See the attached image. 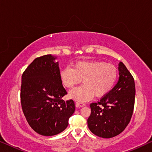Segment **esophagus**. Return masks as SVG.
I'll list each match as a JSON object with an SVG mask.
<instances>
[{"label":"esophagus","mask_w":152,"mask_h":152,"mask_svg":"<svg viewBox=\"0 0 152 152\" xmlns=\"http://www.w3.org/2000/svg\"><path fill=\"white\" fill-rule=\"evenodd\" d=\"M86 105L84 103H81V102H76V107L77 108H80V107H83Z\"/></svg>","instance_id":"obj_1"}]
</instances>
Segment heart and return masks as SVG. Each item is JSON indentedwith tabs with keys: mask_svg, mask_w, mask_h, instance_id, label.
Masks as SVG:
<instances>
[{
	"mask_svg": "<svg viewBox=\"0 0 152 152\" xmlns=\"http://www.w3.org/2000/svg\"><path fill=\"white\" fill-rule=\"evenodd\" d=\"M62 84L72 88L80 84L83 85L70 91L69 96L79 102L88 100L94 96L99 97L109 92L118 77L115 66L99 61L75 62L72 68H64L60 71Z\"/></svg>",
	"mask_w": 152,
	"mask_h": 152,
	"instance_id": "obj_1",
	"label": "heart"
}]
</instances>
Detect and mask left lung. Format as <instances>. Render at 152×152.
<instances>
[{"instance_id": "obj_1", "label": "left lung", "mask_w": 152, "mask_h": 152, "mask_svg": "<svg viewBox=\"0 0 152 152\" xmlns=\"http://www.w3.org/2000/svg\"><path fill=\"white\" fill-rule=\"evenodd\" d=\"M119 80L115 86L97 102L91 103L87 120L93 134L110 138L122 133L129 123L134 111V79L122 62L118 65Z\"/></svg>"}]
</instances>
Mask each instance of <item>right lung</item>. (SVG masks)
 Here are the masks:
<instances>
[{"label":"right lung","instance_id":"1","mask_svg":"<svg viewBox=\"0 0 152 152\" xmlns=\"http://www.w3.org/2000/svg\"><path fill=\"white\" fill-rule=\"evenodd\" d=\"M56 59L51 55L36 58L21 78L23 112L32 129L45 136H55L65 130L75 110L72 99H61L67 92L62 85Z\"/></svg>","mask_w":152,"mask_h":152}]
</instances>
